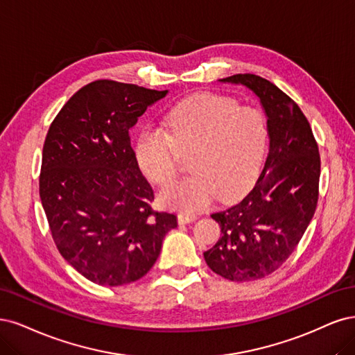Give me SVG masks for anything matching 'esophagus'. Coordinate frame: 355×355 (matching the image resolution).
<instances>
[{
	"label": "esophagus",
	"instance_id": "1",
	"mask_svg": "<svg viewBox=\"0 0 355 355\" xmlns=\"http://www.w3.org/2000/svg\"><path fill=\"white\" fill-rule=\"evenodd\" d=\"M196 220L198 216L194 214H178V224H189Z\"/></svg>",
	"mask_w": 355,
	"mask_h": 355
}]
</instances>
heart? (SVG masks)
<instances>
[{"mask_svg":"<svg viewBox=\"0 0 355 355\" xmlns=\"http://www.w3.org/2000/svg\"><path fill=\"white\" fill-rule=\"evenodd\" d=\"M166 132L146 130L135 144L143 174L165 186L178 173L180 156H190L191 177L159 194L164 207L193 212L220 198L232 202L254 186L264 164L268 130L262 113L234 98L198 94L166 116Z\"/></svg>","mask_w":355,"mask_h":355,"instance_id":"b5f03b06","label":"heart"}]
</instances>
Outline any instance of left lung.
<instances>
[{"label": "left lung", "mask_w": 355, "mask_h": 355, "mask_svg": "<svg viewBox=\"0 0 355 355\" xmlns=\"http://www.w3.org/2000/svg\"><path fill=\"white\" fill-rule=\"evenodd\" d=\"M258 97L267 118L268 156L246 196L211 216L221 237L203 252L208 267L232 282L268 276L289 258L313 220L318 199L320 155L298 105L267 79L239 73L218 79Z\"/></svg>", "instance_id": "8db88e82"}]
</instances>
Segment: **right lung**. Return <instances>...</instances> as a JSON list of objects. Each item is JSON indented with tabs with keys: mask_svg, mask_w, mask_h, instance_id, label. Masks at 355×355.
Listing matches in <instances>:
<instances>
[{
	"mask_svg": "<svg viewBox=\"0 0 355 355\" xmlns=\"http://www.w3.org/2000/svg\"><path fill=\"white\" fill-rule=\"evenodd\" d=\"M115 81L91 83L53 121L42 148L40 196L62 257L89 282L122 286L141 279L161 254L177 215L153 212L130 130L164 98Z\"/></svg>",
	"mask_w": 355,
	"mask_h": 355,
	"instance_id": "add662e5",
	"label": "right lung"
}]
</instances>
